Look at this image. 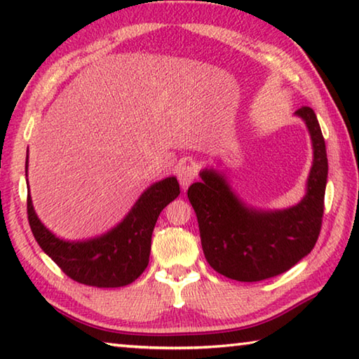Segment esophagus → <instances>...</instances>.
Here are the masks:
<instances>
[{"instance_id": "34e87169", "label": "esophagus", "mask_w": 359, "mask_h": 359, "mask_svg": "<svg viewBox=\"0 0 359 359\" xmlns=\"http://www.w3.org/2000/svg\"><path fill=\"white\" fill-rule=\"evenodd\" d=\"M177 179L180 182V187L187 190L191 182L196 179V168H194L193 163H185L177 169Z\"/></svg>"}]
</instances>
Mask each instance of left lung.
Here are the masks:
<instances>
[{
  "label": "left lung",
  "mask_w": 359,
  "mask_h": 359,
  "mask_svg": "<svg viewBox=\"0 0 359 359\" xmlns=\"http://www.w3.org/2000/svg\"><path fill=\"white\" fill-rule=\"evenodd\" d=\"M294 114L306 123L313 150L299 203L276 210L252 208L214 168L203 169V180L188 188L204 257L218 274L233 280L259 282L282 274L311 253L318 239L327 180L326 145L312 109L304 106Z\"/></svg>",
  "instance_id": "1"
}]
</instances>
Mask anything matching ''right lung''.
Returning <instances> with one entry per match:
<instances>
[{"mask_svg": "<svg viewBox=\"0 0 359 359\" xmlns=\"http://www.w3.org/2000/svg\"><path fill=\"white\" fill-rule=\"evenodd\" d=\"M25 175H28V156ZM179 194L175 177L155 182L139 196L117 226L92 239L65 241L39 220L28 191V222L39 247L72 280L90 287L118 288L133 283L145 271L158 215Z\"/></svg>", "mask_w": 359, "mask_h": 359, "instance_id": "right-lung-1", "label": "right lung"}]
</instances>
